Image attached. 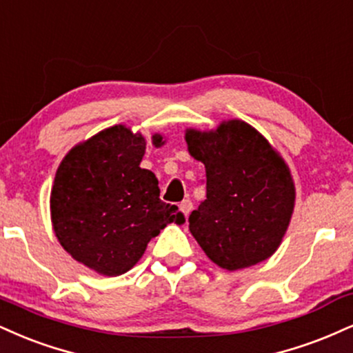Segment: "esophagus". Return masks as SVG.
Masks as SVG:
<instances>
[{"instance_id": "34e87169", "label": "esophagus", "mask_w": 353, "mask_h": 353, "mask_svg": "<svg viewBox=\"0 0 353 353\" xmlns=\"http://www.w3.org/2000/svg\"><path fill=\"white\" fill-rule=\"evenodd\" d=\"M179 209L182 210V214H184V217L188 219L189 214H190V212H192V209H194V203H192V201H189V199H185V201L181 202Z\"/></svg>"}]
</instances>
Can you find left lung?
Instances as JSON below:
<instances>
[{
    "label": "left lung",
    "mask_w": 353,
    "mask_h": 353,
    "mask_svg": "<svg viewBox=\"0 0 353 353\" xmlns=\"http://www.w3.org/2000/svg\"><path fill=\"white\" fill-rule=\"evenodd\" d=\"M189 154L205 165L207 199L189 217L203 253L228 271L248 268L281 245L294 212L290 165L268 139L241 120L185 130Z\"/></svg>",
    "instance_id": "left-lung-1"
}]
</instances>
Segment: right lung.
<instances>
[{
  "label": "right lung",
  "mask_w": 353,
  "mask_h": 353,
  "mask_svg": "<svg viewBox=\"0 0 353 353\" xmlns=\"http://www.w3.org/2000/svg\"><path fill=\"white\" fill-rule=\"evenodd\" d=\"M163 146V136H151ZM146 139L114 125L67 152L50 190V220L62 248L103 276L130 271L168 223L184 222L159 199L154 172L139 168Z\"/></svg>",
  "instance_id": "obj_1"
}]
</instances>
